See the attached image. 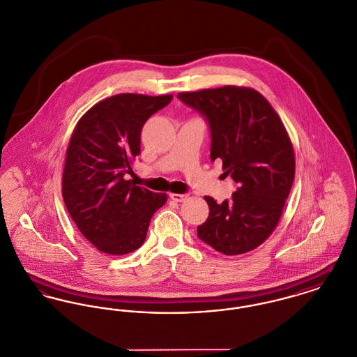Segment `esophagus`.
Here are the masks:
<instances>
[{
	"mask_svg": "<svg viewBox=\"0 0 357 357\" xmlns=\"http://www.w3.org/2000/svg\"><path fill=\"white\" fill-rule=\"evenodd\" d=\"M169 197H171V199H174V201H176V202H183V201H186L188 199V194H175V192H172V194H169Z\"/></svg>",
	"mask_w": 357,
	"mask_h": 357,
	"instance_id": "34e87169",
	"label": "esophagus"
}]
</instances>
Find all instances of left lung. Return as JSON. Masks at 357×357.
Segmentation results:
<instances>
[{
	"instance_id": "8db88e82",
	"label": "left lung",
	"mask_w": 357,
	"mask_h": 357,
	"mask_svg": "<svg viewBox=\"0 0 357 357\" xmlns=\"http://www.w3.org/2000/svg\"><path fill=\"white\" fill-rule=\"evenodd\" d=\"M178 98L201 112L211 129V160L222 162L236 183L232 198L209 205L198 238L225 255L261 246L275 231L295 179V152L284 123L255 89L225 85L181 92Z\"/></svg>"
}]
</instances>
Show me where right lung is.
<instances>
[{
	"label": "right lung",
	"instance_id": "right-lung-1",
	"mask_svg": "<svg viewBox=\"0 0 357 357\" xmlns=\"http://www.w3.org/2000/svg\"><path fill=\"white\" fill-rule=\"evenodd\" d=\"M172 95L119 93L100 100L77 122L62 175V197L84 238L110 255L129 254L144 243L153 213L167 201L163 192L133 185L141 129Z\"/></svg>",
	"mask_w": 357,
	"mask_h": 357
}]
</instances>
